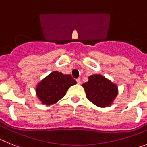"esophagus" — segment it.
Returning <instances> with one entry per match:
<instances>
[{
	"label": "esophagus",
	"instance_id": "1",
	"mask_svg": "<svg viewBox=\"0 0 147 147\" xmlns=\"http://www.w3.org/2000/svg\"><path fill=\"white\" fill-rule=\"evenodd\" d=\"M76 82H77L78 84H81V82H82L81 80H80V78H78V79H76Z\"/></svg>",
	"mask_w": 147,
	"mask_h": 147
}]
</instances>
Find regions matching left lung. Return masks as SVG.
Instances as JSON below:
<instances>
[{
  "mask_svg": "<svg viewBox=\"0 0 147 147\" xmlns=\"http://www.w3.org/2000/svg\"><path fill=\"white\" fill-rule=\"evenodd\" d=\"M88 79L82 84L88 99L100 107L112 105L118 94L116 85L100 74L91 75Z\"/></svg>",
  "mask_w": 147,
  "mask_h": 147,
  "instance_id": "1",
  "label": "left lung"
}]
</instances>
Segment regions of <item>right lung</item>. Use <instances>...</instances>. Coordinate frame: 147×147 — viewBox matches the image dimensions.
<instances>
[{
    "mask_svg": "<svg viewBox=\"0 0 147 147\" xmlns=\"http://www.w3.org/2000/svg\"><path fill=\"white\" fill-rule=\"evenodd\" d=\"M76 84L71 75L53 71L37 84L36 93L43 105H51L64 97L68 88Z\"/></svg>",
    "mask_w": 147,
    "mask_h": 147,
    "instance_id": "obj_1",
    "label": "right lung"
}]
</instances>
